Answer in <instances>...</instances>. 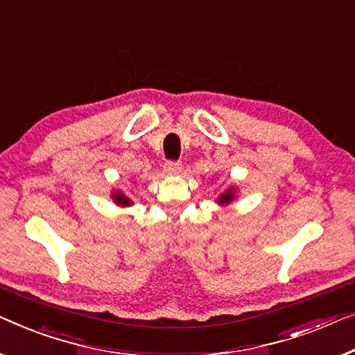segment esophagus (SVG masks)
I'll list each match as a JSON object with an SVG mask.
<instances>
[{"instance_id":"obj_1","label":"esophagus","mask_w":355,"mask_h":355,"mask_svg":"<svg viewBox=\"0 0 355 355\" xmlns=\"http://www.w3.org/2000/svg\"><path fill=\"white\" fill-rule=\"evenodd\" d=\"M182 162H175V161H168L166 162V166H164V171L167 173H171V175H177V173L182 172Z\"/></svg>"}]
</instances>
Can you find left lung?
<instances>
[{
	"label": "left lung",
	"mask_w": 355,
	"mask_h": 355,
	"mask_svg": "<svg viewBox=\"0 0 355 355\" xmlns=\"http://www.w3.org/2000/svg\"><path fill=\"white\" fill-rule=\"evenodd\" d=\"M234 198H236V189H234V187H232L230 189H226L225 193H221L220 198L216 199V202H218L220 205H226V204L232 202V200H234Z\"/></svg>",
	"instance_id": "1"
}]
</instances>
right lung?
<instances>
[{
  "mask_svg": "<svg viewBox=\"0 0 355 355\" xmlns=\"http://www.w3.org/2000/svg\"><path fill=\"white\" fill-rule=\"evenodd\" d=\"M111 198H113L114 202L118 204V205H121V207H127V205L132 204V200L127 198L124 193H121V191H114L113 194H111Z\"/></svg>",
  "mask_w": 355,
  "mask_h": 355,
  "instance_id": "1",
  "label": "right lung"
}]
</instances>
